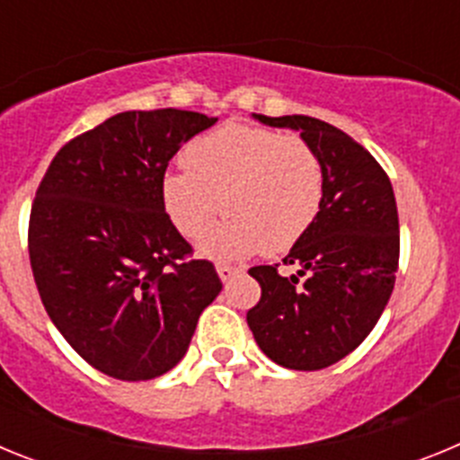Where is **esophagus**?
<instances>
[{"label":"esophagus","instance_id":"34e87169","mask_svg":"<svg viewBox=\"0 0 460 460\" xmlns=\"http://www.w3.org/2000/svg\"><path fill=\"white\" fill-rule=\"evenodd\" d=\"M239 270H242V267L227 265V262H218L217 265V271H218V276H221V280H230Z\"/></svg>","mask_w":460,"mask_h":460}]
</instances>
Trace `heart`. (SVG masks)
Instances as JSON below:
<instances>
[{"instance_id":"b5f03b06","label":"heart","mask_w":460,"mask_h":460,"mask_svg":"<svg viewBox=\"0 0 460 460\" xmlns=\"http://www.w3.org/2000/svg\"><path fill=\"white\" fill-rule=\"evenodd\" d=\"M181 164L186 172L164 180V207L189 239L202 237L221 209L230 214L202 242V251L214 258L255 249L286 253L308 233L323 207V164L296 136L226 124L190 140Z\"/></svg>"}]
</instances>
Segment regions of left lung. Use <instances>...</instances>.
I'll list each match as a JSON object with an SVG mask.
<instances>
[{"mask_svg":"<svg viewBox=\"0 0 460 460\" xmlns=\"http://www.w3.org/2000/svg\"><path fill=\"white\" fill-rule=\"evenodd\" d=\"M255 119L299 131L323 164L324 195L318 218L283 258L296 274L280 276L279 265L249 270L262 295L246 323L271 361L320 371L371 334L392 296L401 251L396 198L376 158L336 126L306 115Z\"/></svg>","mask_w":460,"mask_h":460,"instance_id":"obj_1","label":"left lung"}]
</instances>
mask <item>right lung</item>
Here are the masks:
<instances>
[{"instance_id": "obj_1", "label": "right lung", "mask_w": 460, "mask_h": 460, "mask_svg": "<svg viewBox=\"0 0 460 460\" xmlns=\"http://www.w3.org/2000/svg\"><path fill=\"white\" fill-rule=\"evenodd\" d=\"M217 124L128 110L66 142L36 189L30 262L48 315L96 371L152 380L180 364L223 283L164 207L170 158Z\"/></svg>"}]
</instances>
